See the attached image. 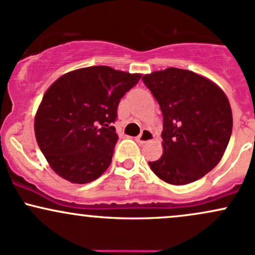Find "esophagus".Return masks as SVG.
Listing matches in <instances>:
<instances>
[{"label":"esophagus","mask_w":255,"mask_h":255,"mask_svg":"<svg viewBox=\"0 0 255 255\" xmlns=\"http://www.w3.org/2000/svg\"><path fill=\"white\" fill-rule=\"evenodd\" d=\"M152 139H153V133L151 132L150 129H147V128H144V129L141 130V133L136 136L135 140L140 142V144H144V142L152 140Z\"/></svg>","instance_id":"1"}]
</instances>
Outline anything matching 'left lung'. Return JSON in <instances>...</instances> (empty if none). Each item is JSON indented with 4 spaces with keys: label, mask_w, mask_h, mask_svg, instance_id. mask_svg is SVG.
<instances>
[{
    "label": "left lung",
    "mask_w": 255,
    "mask_h": 255,
    "mask_svg": "<svg viewBox=\"0 0 255 255\" xmlns=\"http://www.w3.org/2000/svg\"><path fill=\"white\" fill-rule=\"evenodd\" d=\"M163 115V153L149 162L159 179L173 185L194 183L219 163L232 132L225 93L212 81L169 68L142 76Z\"/></svg>",
    "instance_id": "left-lung-1"
}]
</instances>
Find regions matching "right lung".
Returning <instances> with one entry per match:
<instances>
[{"label":"right lung","mask_w":255,"mask_h":255,"mask_svg":"<svg viewBox=\"0 0 255 255\" xmlns=\"http://www.w3.org/2000/svg\"><path fill=\"white\" fill-rule=\"evenodd\" d=\"M140 77L89 66L63 75L47 89L35 117V134L58 175L87 184L109 168L119 140L114 123L120 100Z\"/></svg>","instance_id":"obj_1"}]
</instances>
